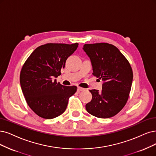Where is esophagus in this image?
<instances>
[{"instance_id":"34e87169","label":"esophagus","mask_w":156,"mask_h":156,"mask_svg":"<svg viewBox=\"0 0 156 156\" xmlns=\"http://www.w3.org/2000/svg\"><path fill=\"white\" fill-rule=\"evenodd\" d=\"M85 90V89L82 88V87H78V89H77V90H78V92H80V91H83V90Z\"/></svg>"}]
</instances>
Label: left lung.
Returning a JSON list of instances; mask_svg holds the SVG:
<instances>
[{"mask_svg": "<svg viewBox=\"0 0 156 156\" xmlns=\"http://www.w3.org/2000/svg\"><path fill=\"white\" fill-rule=\"evenodd\" d=\"M83 49L90 59L93 74L103 82L101 91L89 90L93 98L86 110L97 118H111L129 99L133 79L130 63L116 46L108 43L85 44Z\"/></svg>", "mask_w": 156, "mask_h": 156, "instance_id": "8db88e82", "label": "left lung"}]
</instances>
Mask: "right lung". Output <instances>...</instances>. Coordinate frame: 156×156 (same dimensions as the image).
<instances>
[{
	"mask_svg": "<svg viewBox=\"0 0 156 156\" xmlns=\"http://www.w3.org/2000/svg\"><path fill=\"white\" fill-rule=\"evenodd\" d=\"M73 44L48 43L34 50L23 65L20 82L27 105L38 116L53 119L65 112L76 86H64L54 78L61 74L67 58L76 50Z\"/></svg>",
	"mask_w": 156,
	"mask_h": 156,
	"instance_id": "obj_1",
	"label": "right lung"
}]
</instances>
